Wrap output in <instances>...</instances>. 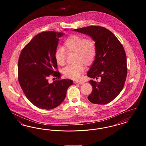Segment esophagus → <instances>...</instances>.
I'll return each mask as SVG.
<instances>
[{"label":"esophagus","mask_w":146,"mask_h":146,"mask_svg":"<svg viewBox=\"0 0 146 146\" xmlns=\"http://www.w3.org/2000/svg\"><path fill=\"white\" fill-rule=\"evenodd\" d=\"M76 83L80 84H82L84 83V82L82 81V80H76Z\"/></svg>","instance_id":"obj_1"}]
</instances>
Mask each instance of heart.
<instances>
[{
    "instance_id": "b5f03b06",
    "label": "heart",
    "mask_w": 146,
    "mask_h": 146,
    "mask_svg": "<svg viewBox=\"0 0 146 146\" xmlns=\"http://www.w3.org/2000/svg\"><path fill=\"white\" fill-rule=\"evenodd\" d=\"M63 47L56 50L54 57L56 62L60 66H64L66 62L67 52H75L76 62L68 65L64 70L63 74L68 78L79 79L85 70L84 63L88 66L92 64L97 54L95 41L90 38L80 35H72L63 42Z\"/></svg>"
}]
</instances>
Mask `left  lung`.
<instances>
[{
	"label": "left lung",
	"mask_w": 146,
	"mask_h": 146,
	"mask_svg": "<svg viewBox=\"0 0 146 146\" xmlns=\"http://www.w3.org/2000/svg\"><path fill=\"white\" fill-rule=\"evenodd\" d=\"M89 35L95 41L97 54L94 62L87 73L96 82L90 80L92 91L88 100L94 104L110 103L123 90L127 73L126 56L123 45L111 32L98 26L74 29Z\"/></svg>",
	"instance_id": "8db88e82"
}]
</instances>
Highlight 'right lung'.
Here are the masks:
<instances>
[{"mask_svg":"<svg viewBox=\"0 0 146 146\" xmlns=\"http://www.w3.org/2000/svg\"><path fill=\"white\" fill-rule=\"evenodd\" d=\"M66 30V29H65ZM63 33L42 32L21 51L18 61V80L25 96L35 106L44 110L57 107L64 100L70 79H60L54 54ZM57 80L49 84L50 76Z\"/></svg>","mask_w":146,"mask_h":146,"instance_id":"1","label":"right lung"}]
</instances>
